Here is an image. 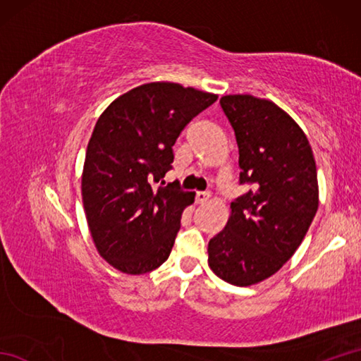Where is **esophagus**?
I'll list each match as a JSON object with an SVG mask.
<instances>
[{"label": "esophagus", "instance_id": "34e87169", "mask_svg": "<svg viewBox=\"0 0 361 361\" xmlns=\"http://www.w3.org/2000/svg\"><path fill=\"white\" fill-rule=\"evenodd\" d=\"M211 198V194H208V192H197L195 194V203L197 204H203V203H206Z\"/></svg>", "mask_w": 361, "mask_h": 361}]
</instances>
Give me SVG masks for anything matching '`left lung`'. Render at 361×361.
<instances>
[{
    "label": "left lung",
    "mask_w": 361,
    "mask_h": 361,
    "mask_svg": "<svg viewBox=\"0 0 361 361\" xmlns=\"http://www.w3.org/2000/svg\"><path fill=\"white\" fill-rule=\"evenodd\" d=\"M239 147L240 185L226 226L208 245L220 279L248 287L270 278L295 255L318 209L317 164L295 119L267 99H220Z\"/></svg>",
    "instance_id": "8db88e82"
}]
</instances>
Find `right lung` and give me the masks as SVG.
<instances>
[{
  "instance_id": "right-lung-1",
  "label": "right lung",
  "mask_w": 361,
  "mask_h": 361,
  "mask_svg": "<svg viewBox=\"0 0 361 361\" xmlns=\"http://www.w3.org/2000/svg\"><path fill=\"white\" fill-rule=\"evenodd\" d=\"M217 94L152 82L106 106L90 137L82 200L93 242L106 262L144 274L166 262L194 192L176 183L153 188L172 169L176 137Z\"/></svg>"
}]
</instances>
